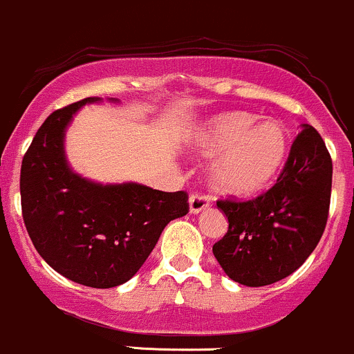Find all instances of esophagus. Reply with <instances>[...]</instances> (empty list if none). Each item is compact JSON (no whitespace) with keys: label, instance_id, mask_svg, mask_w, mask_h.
Listing matches in <instances>:
<instances>
[{"label":"esophagus","instance_id":"esophagus-1","mask_svg":"<svg viewBox=\"0 0 354 354\" xmlns=\"http://www.w3.org/2000/svg\"><path fill=\"white\" fill-rule=\"evenodd\" d=\"M207 207H209V199H207L206 196L198 194V192L191 194V198H189V211H191L192 214L201 213V211L207 209Z\"/></svg>","mask_w":354,"mask_h":354}]
</instances>
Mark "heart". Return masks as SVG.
Returning <instances> with one entry per match:
<instances>
[{
	"label": "heart",
	"instance_id": "obj_1",
	"mask_svg": "<svg viewBox=\"0 0 354 354\" xmlns=\"http://www.w3.org/2000/svg\"><path fill=\"white\" fill-rule=\"evenodd\" d=\"M203 156H220L209 170L211 185L227 196H252L268 187L285 167L290 150L281 124L261 121L249 112H227L209 119L196 134Z\"/></svg>",
	"mask_w": 354,
	"mask_h": 354
}]
</instances>
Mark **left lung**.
Instances as JSON below:
<instances>
[{"label": "left lung", "mask_w": 354, "mask_h": 354, "mask_svg": "<svg viewBox=\"0 0 354 354\" xmlns=\"http://www.w3.org/2000/svg\"><path fill=\"white\" fill-rule=\"evenodd\" d=\"M333 160L308 124L291 145L285 169L269 191L250 201L220 199L228 232L213 245L227 276L266 286L297 271L313 252L329 216Z\"/></svg>", "instance_id": "left-lung-1"}]
</instances>
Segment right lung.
Returning <instances> with one entry per match:
<instances>
[{
    "label": "right lung",
    "instance_id": "right-lung-1",
    "mask_svg": "<svg viewBox=\"0 0 354 354\" xmlns=\"http://www.w3.org/2000/svg\"><path fill=\"white\" fill-rule=\"evenodd\" d=\"M100 100L83 98L44 121L21 162L20 196L28 236L54 271L80 285L114 288L140 271L163 228L189 213V203L184 191L104 185L73 172L66 127L83 105Z\"/></svg>",
    "mask_w": 354,
    "mask_h": 354
}]
</instances>
